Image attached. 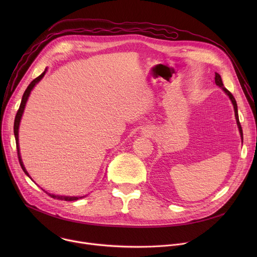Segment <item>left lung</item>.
Returning a JSON list of instances; mask_svg holds the SVG:
<instances>
[{
    "mask_svg": "<svg viewBox=\"0 0 257 257\" xmlns=\"http://www.w3.org/2000/svg\"><path fill=\"white\" fill-rule=\"evenodd\" d=\"M214 83L217 84L218 86H220V87L223 89V91H224V92L227 94V96L229 97V99H230V101H231V103H232V105H233V109H234V115H235V119H236V124H237V127H238V131H239V134H240L241 142H242V130H241V126H240V124H239V119H238V113H237V105H236V101H235L234 97L232 96V93H231L230 91H229L226 87H224V84H223V82H222V78H221V76H220L218 73H215Z\"/></svg>",
    "mask_w": 257,
    "mask_h": 257,
    "instance_id": "left-lung-1",
    "label": "left lung"
}]
</instances>
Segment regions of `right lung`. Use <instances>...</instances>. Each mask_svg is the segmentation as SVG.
<instances>
[{
    "label": "right lung",
    "mask_w": 257,
    "mask_h": 257,
    "mask_svg": "<svg viewBox=\"0 0 257 257\" xmlns=\"http://www.w3.org/2000/svg\"><path fill=\"white\" fill-rule=\"evenodd\" d=\"M47 73V69L45 70V72L39 75L37 78H35L32 82L29 84V86L27 87V89L25 90L24 94H23V98H22V102H21V105H20V108L19 110L17 112V115H16V119H15V127H13V131H15V137H16V142H17V149H18V156H19V160H20V165L23 169V171L25 172V174L28 176L29 178L30 175L29 173L27 172V170L25 169V166L23 164V160H22V157H21V153H20V145H19V128H20V123H21V119H22V116H23V113H24V110H25V106H26V103L27 101H28V98L30 96L31 93V90L34 88V86L39 82L40 80H42L44 78V76L46 75ZM49 196H51L52 198L54 199H58V200H64V201H76L78 199H81V198H84L85 196H76V197H71V196H59V195H54V194H50L48 192H46Z\"/></svg>",
    "instance_id": "1"
}]
</instances>
